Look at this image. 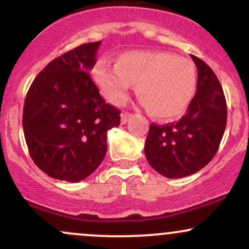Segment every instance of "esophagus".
<instances>
[{
	"mask_svg": "<svg viewBox=\"0 0 249 249\" xmlns=\"http://www.w3.org/2000/svg\"><path fill=\"white\" fill-rule=\"evenodd\" d=\"M131 117H132V113H128V112H123L122 113V116H121V122H122V124H126L127 123V121L128 119L131 118Z\"/></svg>",
	"mask_w": 249,
	"mask_h": 249,
	"instance_id": "34e87169",
	"label": "esophagus"
}]
</instances>
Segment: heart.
Here are the masks:
<instances>
[{"label": "heart", "mask_w": 249, "mask_h": 249, "mask_svg": "<svg viewBox=\"0 0 249 249\" xmlns=\"http://www.w3.org/2000/svg\"><path fill=\"white\" fill-rule=\"evenodd\" d=\"M102 95L112 104L127 99L131 85L151 116L160 121L178 118L196 90V67L190 59L167 51H125L112 65L99 59L91 71Z\"/></svg>", "instance_id": "1"}]
</instances>
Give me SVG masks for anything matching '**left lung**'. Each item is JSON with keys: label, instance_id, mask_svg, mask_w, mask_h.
<instances>
[{"label": "left lung", "instance_id": "obj_1", "mask_svg": "<svg viewBox=\"0 0 249 249\" xmlns=\"http://www.w3.org/2000/svg\"><path fill=\"white\" fill-rule=\"evenodd\" d=\"M198 82L187 113L178 123L151 124L145 157L166 178H184L198 172L213 159L224 136L227 105L218 77L204 61L191 55Z\"/></svg>", "mask_w": 249, "mask_h": 249}]
</instances>
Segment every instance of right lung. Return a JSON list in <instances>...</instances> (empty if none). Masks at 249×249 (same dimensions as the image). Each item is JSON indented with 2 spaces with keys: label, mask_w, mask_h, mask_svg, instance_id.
<instances>
[{
  "label": "right lung",
  "mask_w": 249,
  "mask_h": 249,
  "mask_svg": "<svg viewBox=\"0 0 249 249\" xmlns=\"http://www.w3.org/2000/svg\"><path fill=\"white\" fill-rule=\"evenodd\" d=\"M101 43H85L51 61L25 97L28 150L51 178H88L107 154V131L121 123V111L105 103L89 75Z\"/></svg>",
  "instance_id": "right-lung-1"
}]
</instances>
